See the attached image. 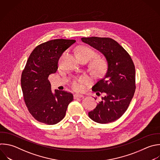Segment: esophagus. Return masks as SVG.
Listing matches in <instances>:
<instances>
[{
	"instance_id": "obj_1",
	"label": "esophagus",
	"mask_w": 160,
	"mask_h": 160,
	"mask_svg": "<svg viewBox=\"0 0 160 160\" xmlns=\"http://www.w3.org/2000/svg\"><path fill=\"white\" fill-rule=\"evenodd\" d=\"M83 96L82 94H75L74 95V99H78V98H82Z\"/></svg>"
}]
</instances>
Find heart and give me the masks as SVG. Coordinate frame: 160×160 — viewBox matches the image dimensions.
Returning <instances> with one entry per match:
<instances>
[{"instance_id":"1","label":"heart","mask_w":160,"mask_h":160,"mask_svg":"<svg viewBox=\"0 0 160 160\" xmlns=\"http://www.w3.org/2000/svg\"><path fill=\"white\" fill-rule=\"evenodd\" d=\"M76 53L78 58L86 59L89 61L95 56L94 51L90 48L85 46H81L77 48ZM93 71L97 74H101L104 72L106 68L105 61L102 59H96L91 64ZM88 82V79L86 77H82L78 79H76L72 82V88L76 90H81L82 89V84Z\"/></svg>"}]
</instances>
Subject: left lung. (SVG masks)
I'll list each match as a JSON object with an SVG mask.
<instances>
[{
  "instance_id": "1",
  "label": "left lung",
  "mask_w": 160,
  "mask_h": 160,
  "mask_svg": "<svg viewBox=\"0 0 160 160\" xmlns=\"http://www.w3.org/2000/svg\"><path fill=\"white\" fill-rule=\"evenodd\" d=\"M81 41L101 52L108 64L105 75L92 88V91L104 96L88 112L89 117L101 124L113 122L125 112L134 96V65L125 49L111 38H82Z\"/></svg>"
}]
</instances>
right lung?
Segmentation results:
<instances>
[{
	"label": "right lung",
	"instance_id": "right-lung-1",
	"mask_svg": "<svg viewBox=\"0 0 160 160\" xmlns=\"http://www.w3.org/2000/svg\"><path fill=\"white\" fill-rule=\"evenodd\" d=\"M72 39H54L38 46L30 54L21 76L26 106L38 121L52 125L65 116L73 95L64 91H51L49 76L58 69L62 53L75 43Z\"/></svg>",
	"mask_w": 160,
	"mask_h": 160
}]
</instances>
